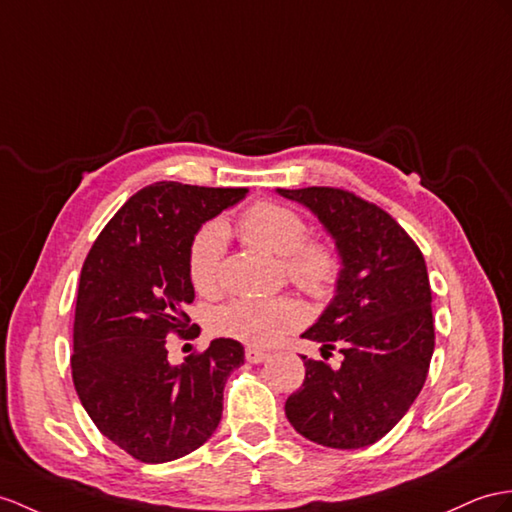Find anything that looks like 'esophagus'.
<instances>
[{
  "instance_id": "1",
  "label": "esophagus",
  "mask_w": 512,
  "mask_h": 512,
  "mask_svg": "<svg viewBox=\"0 0 512 512\" xmlns=\"http://www.w3.org/2000/svg\"><path fill=\"white\" fill-rule=\"evenodd\" d=\"M245 358H247V363L260 365V363H263V360L269 358V354H267L265 350H258V347H247V350H245Z\"/></svg>"
}]
</instances>
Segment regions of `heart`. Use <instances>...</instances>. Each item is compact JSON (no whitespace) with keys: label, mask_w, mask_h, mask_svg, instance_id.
<instances>
[{"label":"heart","mask_w":512,"mask_h":512,"mask_svg":"<svg viewBox=\"0 0 512 512\" xmlns=\"http://www.w3.org/2000/svg\"><path fill=\"white\" fill-rule=\"evenodd\" d=\"M239 230L249 243L282 256V269L295 286L317 299L334 293L341 280V256L323 239L308 236L306 219L293 208L276 202H256L239 217ZM228 230L213 219L193 234L186 269L197 293L210 295L219 289ZM306 319L302 304L289 295L278 297H234L210 317L213 332L254 347L280 341L286 332L299 328Z\"/></svg>","instance_id":"heart-1"}]
</instances>
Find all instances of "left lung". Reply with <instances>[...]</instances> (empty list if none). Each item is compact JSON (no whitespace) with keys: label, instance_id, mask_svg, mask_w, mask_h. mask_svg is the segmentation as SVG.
Segmentation results:
<instances>
[{"label":"left lung","instance_id":"obj_1","mask_svg":"<svg viewBox=\"0 0 512 512\" xmlns=\"http://www.w3.org/2000/svg\"><path fill=\"white\" fill-rule=\"evenodd\" d=\"M308 206L341 254V280L326 313L302 336L341 347L343 363L304 358L306 378L284 404L308 441L358 450L391 432L417 400L434 352L426 260L386 210L336 186L278 189Z\"/></svg>","mask_w":512,"mask_h":512}]
</instances>
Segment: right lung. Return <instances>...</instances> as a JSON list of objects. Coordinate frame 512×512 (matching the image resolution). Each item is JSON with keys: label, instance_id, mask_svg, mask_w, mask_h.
Masks as SVG:
<instances>
[{"label": "right lung", "instance_id": "add662e5", "mask_svg": "<svg viewBox=\"0 0 512 512\" xmlns=\"http://www.w3.org/2000/svg\"><path fill=\"white\" fill-rule=\"evenodd\" d=\"M247 189L154 182L99 232L80 273L71 378L104 436L141 463H169L217 430L223 386L243 365V345L215 339L169 365L167 336H197L186 304L193 234Z\"/></svg>", "mask_w": 512, "mask_h": 512}]
</instances>
